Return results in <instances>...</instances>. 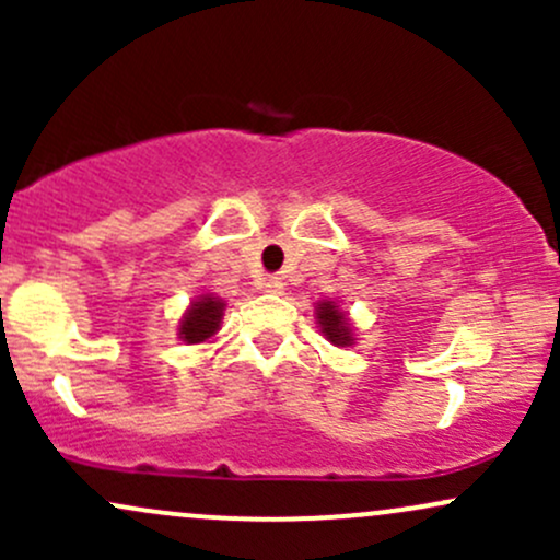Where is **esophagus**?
Segmentation results:
<instances>
[{
	"mask_svg": "<svg viewBox=\"0 0 560 560\" xmlns=\"http://www.w3.org/2000/svg\"><path fill=\"white\" fill-rule=\"evenodd\" d=\"M262 292H268V294H281V292H284V281H281L279 276H268V279L262 281Z\"/></svg>",
	"mask_w": 560,
	"mask_h": 560,
	"instance_id": "1",
	"label": "esophagus"
}]
</instances>
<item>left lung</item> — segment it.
<instances>
[{"instance_id": "8db88e82", "label": "left lung", "mask_w": 560, "mask_h": 560, "mask_svg": "<svg viewBox=\"0 0 560 560\" xmlns=\"http://www.w3.org/2000/svg\"><path fill=\"white\" fill-rule=\"evenodd\" d=\"M318 324L320 331L326 334V339L334 345L345 347L352 342V334H350V324H347L345 313H339V307L334 302H320L318 305Z\"/></svg>"}]
</instances>
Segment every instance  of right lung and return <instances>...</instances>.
Here are the masks:
<instances>
[{
    "instance_id": "add662e5",
    "label": "right lung",
    "mask_w": 560,
    "mask_h": 560,
    "mask_svg": "<svg viewBox=\"0 0 560 560\" xmlns=\"http://www.w3.org/2000/svg\"><path fill=\"white\" fill-rule=\"evenodd\" d=\"M221 318H223V302L210 298V294H205V298H199L195 305L189 307V313H186L182 320V331L178 334H182L184 342L189 345L205 342V339H210L218 331Z\"/></svg>"
}]
</instances>
